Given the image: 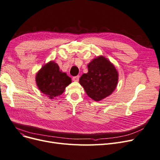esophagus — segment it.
<instances>
[{
  "label": "esophagus",
  "instance_id": "obj_1",
  "mask_svg": "<svg viewBox=\"0 0 160 160\" xmlns=\"http://www.w3.org/2000/svg\"><path fill=\"white\" fill-rule=\"evenodd\" d=\"M72 80L74 82H78L79 81V76H76L72 77Z\"/></svg>",
  "mask_w": 160,
  "mask_h": 160
}]
</instances>
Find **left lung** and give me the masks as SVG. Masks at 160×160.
Here are the masks:
<instances>
[{
    "label": "left lung",
    "instance_id": "8db88e82",
    "mask_svg": "<svg viewBox=\"0 0 160 160\" xmlns=\"http://www.w3.org/2000/svg\"><path fill=\"white\" fill-rule=\"evenodd\" d=\"M88 72L79 80L87 95L93 101H99L112 93L118 82V72L106 58L99 55L88 65Z\"/></svg>",
    "mask_w": 160,
    "mask_h": 160
}]
</instances>
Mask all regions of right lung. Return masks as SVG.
I'll return each instance as SVG.
<instances>
[{
    "label": "right lung",
    "instance_id": "obj_1",
    "mask_svg": "<svg viewBox=\"0 0 160 160\" xmlns=\"http://www.w3.org/2000/svg\"><path fill=\"white\" fill-rule=\"evenodd\" d=\"M35 80L40 91L50 99L60 96L72 82L71 78L60 71L59 65L53 61L48 62L40 69Z\"/></svg>",
    "mask_w": 160,
    "mask_h": 160
}]
</instances>
